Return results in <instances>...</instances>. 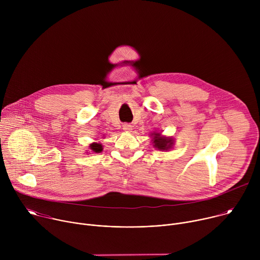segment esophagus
<instances>
[{"label": "esophagus", "mask_w": 260, "mask_h": 260, "mask_svg": "<svg viewBox=\"0 0 260 260\" xmlns=\"http://www.w3.org/2000/svg\"><path fill=\"white\" fill-rule=\"evenodd\" d=\"M122 128H123L125 132H131V131L133 129V125L129 124V123H123Z\"/></svg>", "instance_id": "obj_1"}]
</instances>
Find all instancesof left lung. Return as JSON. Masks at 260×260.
<instances>
[{
	"mask_svg": "<svg viewBox=\"0 0 260 260\" xmlns=\"http://www.w3.org/2000/svg\"><path fill=\"white\" fill-rule=\"evenodd\" d=\"M151 138H152V144L153 147H155L156 149L158 150H169L173 147L174 145V139L171 137H165L161 136L160 133H152L151 134Z\"/></svg>",
	"mask_w": 260,
	"mask_h": 260,
	"instance_id": "left-lung-1",
	"label": "left lung"
}]
</instances>
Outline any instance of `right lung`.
I'll return each mask as SVG.
<instances>
[{"instance_id": "obj_1", "label": "right lung", "mask_w": 260, "mask_h": 260, "mask_svg": "<svg viewBox=\"0 0 260 260\" xmlns=\"http://www.w3.org/2000/svg\"><path fill=\"white\" fill-rule=\"evenodd\" d=\"M89 148H90L92 152H95V153H100V152L103 151V146H102L101 143H96V142L91 143L89 145Z\"/></svg>"}]
</instances>
